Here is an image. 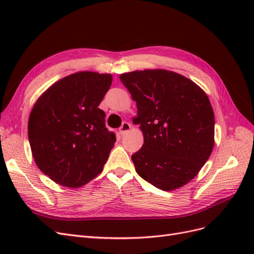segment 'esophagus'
Returning a JSON list of instances; mask_svg holds the SVG:
<instances>
[{
	"mask_svg": "<svg viewBox=\"0 0 254 254\" xmlns=\"http://www.w3.org/2000/svg\"><path fill=\"white\" fill-rule=\"evenodd\" d=\"M130 128H131V125H130L128 122H123L122 126L120 127V133L121 134H125L127 131H129Z\"/></svg>",
	"mask_w": 254,
	"mask_h": 254,
	"instance_id": "esophagus-1",
	"label": "esophagus"
}]
</instances>
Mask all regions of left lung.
<instances>
[{"label":"left lung","instance_id":"obj_1","mask_svg":"<svg viewBox=\"0 0 254 254\" xmlns=\"http://www.w3.org/2000/svg\"><path fill=\"white\" fill-rule=\"evenodd\" d=\"M137 107L144 144L131 160L144 180L162 190L190 182L209 159L214 146V112L195 82L166 70L120 76Z\"/></svg>","mask_w":254,"mask_h":254}]
</instances>
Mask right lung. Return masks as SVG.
<instances>
[{
    "label": "right lung",
    "instance_id": "add662e5",
    "mask_svg": "<svg viewBox=\"0 0 254 254\" xmlns=\"http://www.w3.org/2000/svg\"><path fill=\"white\" fill-rule=\"evenodd\" d=\"M111 82V74L75 73L54 83L34 105L30 149L40 171L60 186H84L108 160L117 137L98 106Z\"/></svg>",
    "mask_w": 254,
    "mask_h": 254
}]
</instances>
